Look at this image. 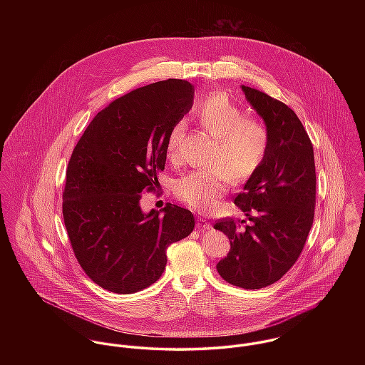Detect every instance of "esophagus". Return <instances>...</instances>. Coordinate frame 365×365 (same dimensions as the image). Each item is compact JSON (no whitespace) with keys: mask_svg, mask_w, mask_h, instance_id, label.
I'll use <instances>...</instances> for the list:
<instances>
[{"mask_svg":"<svg viewBox=\"0 0 365 365\" xmlns=\"http://www.w3.org/2000/svg\"><path fill=\"white\" fill-rule=\"evenodd\" d=\"M197 227L201 230V232H205L210 229V223H209L207 219L204 217H197Z\"/></svg>","mask_w":365,"mask_h":365,"instance_id":"obj_1","label":"esophagus"}]
</instances>
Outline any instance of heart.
<instances>
[{
    "mask_svg": "<svg viewBox=\"0 0 365 365\" xmlns=\"http://www.w3.org/2000/svg\"><path fill=\"white\" fill-rule=\"evenodd\" d=\"M201 126L215 138L210 170L191 171L174 184L175 197L198 212L213 208L226 194L230 180L235 184L250 180L260 168L269 143L265 123L247 116L227 94L213 93L197 108ZM185 132L184 120H178L168 132L165 153L170 160L180 156Z\"/></svg>",
    "mask_w": 365,
    "mask_h": 365,
    "instance_id": "obj_1",
    "label": "heart"
}]
</instances>
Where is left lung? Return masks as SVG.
<instances>
[{
  "mask_svg": "<svg viewBox=\"0 0 365 365\" xmlns=\"http://www.w3.org/2000/svg\"><path fill=\"white\" fill-rule=\"evenodd\" d=\"M242 90L264 119L269 143L260 168L235 198L250 225L233 217L215 222L230 240L216 268L226 282L259 289L282 278L304 250L314 217L316 171L312 142L297 113L260 90Z\"/></svg>",
  "mask_w": 365,
  "mask_h": 365,
  "instance_id": "8db88e82",
  "label": "left lung"
}]
</instances>
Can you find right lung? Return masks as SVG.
Listing matches in <instances>:
<instances>
[{
  "label": "right lung",
  "instance_id": "right-lung-1",
  "mask_svg": "<svg viewBox=\"0 0 365 365\" xmlns=\"http://www.w3.org/2000/svg\"><path fill=\"white\" fill-rule=\"evenodd\" d=\"M194 87L168 78L106 105L77 142L66 171L63 219L74 256L101 288L133 294L156 282L167 247L195 226L191 210L167 204L145 215L156 191L173 125L191 109Z\"/></svg>",
  "mask_w": 365,
  "mask_h": 365
}]
</instances>
